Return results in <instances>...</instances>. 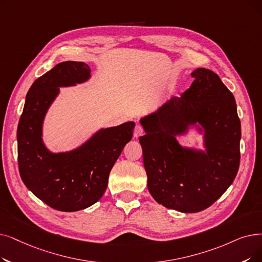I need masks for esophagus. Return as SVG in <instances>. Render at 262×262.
Masks as SVG:
<instances>
[{
    "label": "esophagus",
    "instance_id": "1",
    "mask_svg": "<svg viewBox=\"0 0 262 262\" xmlns=\"http://www.w3.org/2000/svg\"><path fill=\"white\" fill-rule=\"evenodd\" d=\"M143 134V129L140 125H136L135 130H134V138H138Z\"/></svg>",
    "mask_w": 262,
    "mask_h": 262
}]
</instances>
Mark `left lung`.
I'll list each match as a JSON object with an SVG mask.
<instances>
[{
    "label": "left lung",
    "mask_w": 262,
    "mask_h": 262,
    "mask_svg": "<svg viewBox=\"0 0 262 262\" xmlns=\"http://www.w3.org/2000/svg\"><path fill=\"white\" fill-rule=\"evenodd\" d=\"M181 95L139 122L147 188L162 206L182 213L206 210L228 189L240 165L241 122L233 94L207 68ZM201 134L203 149L182 146L178 137Z\"/></svg>",
    "instance_id": "8db88e82"
}]
</instances>
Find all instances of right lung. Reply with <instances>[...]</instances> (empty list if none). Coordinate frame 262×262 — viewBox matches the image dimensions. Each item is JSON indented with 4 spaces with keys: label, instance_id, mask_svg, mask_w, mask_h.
Wrapping results in <instances>:
<instances>
[{
    "label": "right lung",
    "instance_id": "right-lung-1",
    "mask_svg": "<svg viewBox=\"0 0 262 262\" xmlns=\"http://www.w3.org/2000/svg\"><path fill=\"white\" fill-rule=\"evenodd\" d=\"M91 79L90 66L67 61L36 79L26 97L17 129L22 182L54 210L76 212L96 203L108 185L111 169L133 137L135 122L99 128L70 151L52 152L43 142V122L60 88Z\"/></svg>",
    "mask_w": 262,
    "mask_h": 262
}]
</instances>
